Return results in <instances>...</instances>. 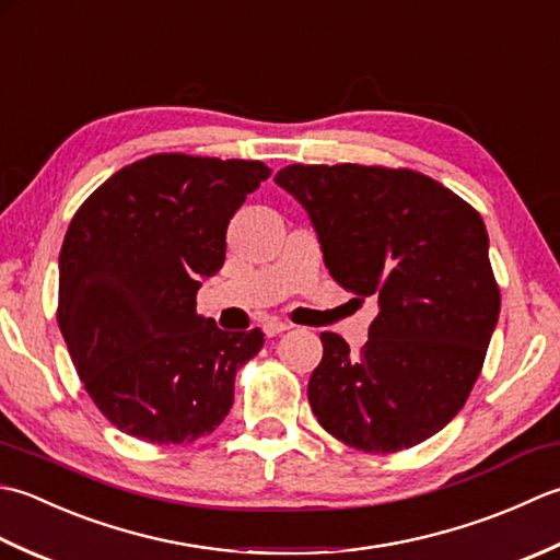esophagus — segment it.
Segmentation results:
<instances>
[{
	"mask_svg": "<svg viewBox=\"0 0 560 560\" xmlns=\"http://www.w3.org/2000/svg\"><path fill=\"white\" fill-rule=\"evenodd\" d=\"M288 328H290L288 324L278 322V318H270V322H266V324H264V334H266L268 338H276V336L284 334V330H288Z\"/></svg>",
	"mask_w": 560,
	"mask_h": 560,
	"instance_id": "esophagus-1",
	"label": "esophagus"
}]
</instances>
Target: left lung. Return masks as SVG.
I'll return each instance as SVG.
<instances>
[{"mask_svg":"<svg viewBox=\"0 0 560 560\" xmlns=\"http://www.w3.org/2000/svg\"><path fill=\"white\" fill-rule=\"evenodd\" d=\"M276 184L310 212L330 278L380 304L358 355L322 334L316 420L362 452L416 447L466 404L498 324L481 214L410 168L292 164Z\"/></svg>","mask_w":560,"mask_h":560,"instance_id":"left-lung-1","label":"left lung"}]
</instances>
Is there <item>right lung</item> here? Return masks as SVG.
I'll return each mask as SVG.
<instances>
[{
    "label": "right lung",
    "mask_w": 560,
    "mask_h": 560,
    "mask_svg": "<svg viewBox=\"0 0 560 560\" xmlns=\"http://www.w3.org/2000/svg\"><path fill=\"white\" fill-rule=\"evenodd\" d=\"M270 176L264 162L152 154L84 200L60 250L57 324L91 401L156 444L208 435L234 404L260 328L226 334L196 312L224 266L226 226Z\"/></svg>",
    "instance_id": "right-lung-1"
}]
</instances>
